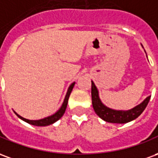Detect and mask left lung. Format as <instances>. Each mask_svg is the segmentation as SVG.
Returning a JSON list of instances; mask_svg holds the SVG:
<instances>
[{"instance_id":"obj_1","label":"left lung","mask_w":158,"mask_h":158,"mask_svg":"<svg viewBox=\"0 0 158 158\" xmlns=\"http://www.w3.org/2000/svg\"><path fill=\"white\" fill-rule=\"evenodd\" d=\"M91 97L93 108L96 114L104 121L113 123H125L137 118L143 113L151 99V96H147L139 105L126 111L112 109L108 106H105L101 101L98 89L96 88V85L93 81H91Z\"/></svg>"}]
</instances>
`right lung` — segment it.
Instances as JSON below:
<instances>
[{
    "instance_id": "1",
    "label": "right lung",
    "mask_w": 158,
    "mask_h": 158,
    "mask_svg": "<svg viewBox=\"0 0 158 158\" xmlns=\"http://www.w3.org/2000/svg\"><path fill=\"white\" fill-rule=\"evenodd\" d=\"M75 85V82L72 83L70 85H69V89H68V91L66 93V96L65 98L63 100V102H62V106L61 107L59 108L56 112L54 114H52L51 116L46 117V118H44L39 119V120H29V119L24 118H23L20 115H19L18 113H16L15 111H13L15 114L17 116L19 117V118L22 119L23 121H24V122L28 123L29 124H32V125L35 126H47L50 125V124H52V123H54L55 122H56L57 120L61 118L62 117V115L64 114L66 111V108H67V105H68V101H69V96H70V94L72 92L73 88V86Z\"/></svg>"
}]
</instances>
